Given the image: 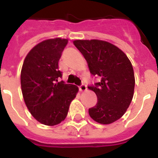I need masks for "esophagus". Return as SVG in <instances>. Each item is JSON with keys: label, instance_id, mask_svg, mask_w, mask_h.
<instances>
[{"label": "esophagus", "instance_id": "1", "mask_svg": "<svg viewBox=\"0 0 158 158\" xmlns=\"http://www.w3.org/2000/svg\"><path fill=\"white\" fill-rule=\"evenodd\" d=\"M79 90L81 92H85L87 90V86L85 85V84H82L81 85L79 86Z\"/></svg>", "mask_w": 158, "mask_h": 158}]
</instances>
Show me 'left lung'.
Returning <instances> with one entry per match:
<instances>
[{"label":"left lung","instance_id":"left-lung-1","mask_svg":"<svg viewBox=\"0 0 158 158\" xmlns=\"http://www.w3.org/2000/svg\"><path fill=\"white\" fill-rule=\"evenodd\" d=\"M73 44L87 61L90 73L100 80L88 86L97 96L96 104L89 109V115L99 123H112L125 114L133 98L132 64L123 51L108 42L78 40Z\"/></svg>","mask_w":158,"mask_h":158}]
</instances>
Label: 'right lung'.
Returning <instances> with one entry per match:
<instances>
[{
	"label": "right lung",
	"instance_id": "add662e5",
	"mask_svg": "<svg viewBox=\"0 0 158 158\" xmlns=\"http://www.w3.org/2000/svg\"><path fill=\"white\" fill-rule=\"evenodd\" d=\"M68 40L55 38L41 42L29 51L20 74L25 104L32 116L42 124L54 126L66 117L78 87L57 82L62 77L58 62Z\"/></svg>",
	"mask_w": 158,
	"mask_h": 158
}]
</instances>
